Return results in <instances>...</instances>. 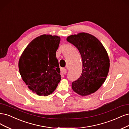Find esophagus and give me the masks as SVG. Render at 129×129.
<instances>
[{
  "label": "esophagus",
  "instance_id": "esophagus-1",
  "mask_svg": "<svg viewBox=\"0 0 129 129\" xmlns=\"http://www.w3.org/2000/svg\"><path fill=\"white\" fill-rule=\"evenodd\" d=\"M61 72L62 74H66L67 73V69L65 68H62L61 69Z\"/></svg>",
  "mask_w": 129,
  "mask_h": 129
}]
</instances>
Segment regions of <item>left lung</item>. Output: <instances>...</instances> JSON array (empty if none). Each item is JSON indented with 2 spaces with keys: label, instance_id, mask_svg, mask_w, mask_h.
Listing matches in <instances>:
<instances>
[{
  "label": "left lung",
  "instance_id": "left-lung-1",
  "mask_svg": "<svg viewBox=\"0 0 129 129\" xmlns=\"http://www.w3.org/2000/svg\"><path fill=\"white\" fill-rule=\"evenodd\" d=\"M81 55V76L72 83L74 92L84 96L96 92L105 82L109 72L110 61L107 51L99 40L93 35L81 33L67 38Z\"/></svg>",
  "mask_w": 129,
  "mask_h": 129
}]
</instances>
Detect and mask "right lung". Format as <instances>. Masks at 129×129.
<instances>
[{
    "label": "right lung",
    "mask_w": 129,
    "mask_h": 129,
    "mask_svg": "<svg viewBox=\"0 0 129 129\" xmlns=\"http://www.w3.org/2000/svg\"><path fill=\"white\" fill-rule=\"evenodd\" d=\"M60 37L43 35L33 39L23 51L19 61L21 77L33 92L47 96L55 91L61 81L56 51Z\"/></svg>",
    "instance_id": "obj_1"
}]
</instances>
